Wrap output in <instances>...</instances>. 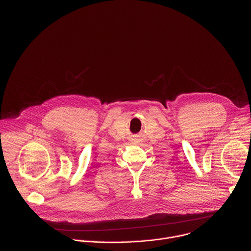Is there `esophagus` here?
<instances>
[{
  "label": "esophagus",
  "mask_w": 251,
  "mask_h": 251,
  "mask_svg": "<svg viewBox=\"0 0 251 251\" xmlns=\"http://www.w3.org/2000/svg\"><path fill=\"white\" fill-rule=\"evenodd\" d=\"M134 140H137V139H134Z\"/></svg>",
  "instance_id": "1"
}]
</instances>
